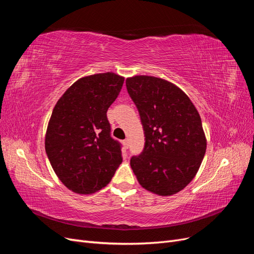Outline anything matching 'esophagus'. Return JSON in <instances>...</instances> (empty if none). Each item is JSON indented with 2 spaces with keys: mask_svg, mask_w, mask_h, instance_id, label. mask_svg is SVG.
<instances>
[{
  "mask_svg": "<svg viewBox=\"0 0 254 254\" xmlns=\"http://www.w3.org/2000/svg\"><path fill=\"white\" fill-rule=\"evenodd\" d=\"M123 143H124V146H125L126 148H128V147H129V140H128V139L124 140V142H123Z\"/></svg>",
  "mask_w": 254,
  "mask_h": 254,
  "instance_id": "34e87169",
  "label": "esophagus"
}]
</instances>
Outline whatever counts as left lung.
I'll return each instance as SVG.
<instances>
[{
	"mask_svg": "<svg viewBox=\"0 0 254 254\" xmlns=\"http://www.w3.org/2000/svg\"><path fill=\"white\" fill-rule=\"evenodd\" d=\"M126 87L145 135L143 151L130 160L136 179L153 194L178 193L193 180L204 157L200 115L189 96L165 79L133 76Z\"/></svg>",
	"mask_w": 254,
	"mask_h": 254,
	"instance_id": "left-lung-1",
	"label": "left lung"
}]
</instances>
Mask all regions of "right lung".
<instances>
[{"instance_id": "obj_1", "label": "right lung", "mask_w": 254, "mask_h": 254, "mask_svg": "<svg viewBox=\"0 0 254 254\" xmlns=\"http://www.w3.org/2000/svg\"><path fill=\"white\" fill-rule=\"evenodd\" d=\"M124 77L107 72L75 81L54 107L45 151L54 172L77 194H92L108 184L122 163L121 143L111 137L107 111Z\"/></svg>"}]
</instances>
